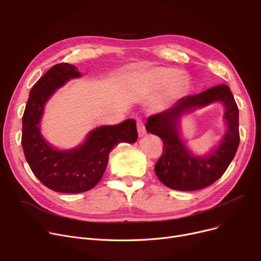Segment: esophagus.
<instances>
[{"label":"esophagus","mask_w":261,"mask_h":261,"mask_svg":"<svg viewBox=\"0 0 261 261\" xmlns=\"http://www.w3.org/2000/svg\"><path fill=\"white\" fill-rule=\"evenodd\" d=\"M136 128H138V132L140 136H143L146 134V128L143 122V119L141 117H136Z\"/></svg>","instance_id":"1"}]
</instances>
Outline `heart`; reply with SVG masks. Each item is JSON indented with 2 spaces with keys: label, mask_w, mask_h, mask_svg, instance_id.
Segmentation results:
<instances>
[{
  "label": "heart",
  "mask_w": 261,
  "mask_h": 261,
  "mask_svg": "<svg viewBox=\"0 0 261 261\" xmlns=\"http://www.w3.org/2000/svg\"><path fill=\"white\" fill-rule=\"evenodd\" d=\"M176 74V70L171 67H155L145 74V89L148 92L158 91L164 85L156 98L160 108L166 107L169 102L180 96L188 87V78L185 75Z\"/></svg>",
  "instance_id": "b5f03b06"
}]
</instances>
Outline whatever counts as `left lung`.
<instances>
[{
  "mask_svg": "<svg viewBox=\"0 0 261 261\" xmlns=\"http://www.w3.org/2000/svg\"><path fill=\"white\" fill-rule=\"evenodd\" d=\"M215 101H222L226 106L228 131L221 145L208 157H195L188 151L179 138L177 119L185 111ZM146 129L163 141V153L154 166L160 181L175 190H198L220 179L234 159L240 142L239 110L229 88L220 85L196 95L185 96L173 107L151 115L148 118Z\"/></svg>",
  "mask_w": 261,
  "mask_h": 261,
  "instance_id": "obj_1",
  "label": "left lung"
}]
</instances>
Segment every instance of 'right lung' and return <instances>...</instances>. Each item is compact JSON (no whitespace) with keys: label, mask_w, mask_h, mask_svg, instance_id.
I'll return each mask as SVG.
<instances>
[{"label":"right lung","mask_w":261,"mask_h":261,"mask_svg":"<svg viewBox=\"0 0 261 261\" xmlns=\"http://www.w3.org/2000/svg\"><path fill=\"white\" fill-rule=\"evenodd\" d=\"M79 76L75 65L62 62L51 66L31 90L22 117L21 143L32 171L47 188L63 194L92 189L100 181L114 146L121 142L132 144L138 139L135 120L127 119L93 130L84 145L70 151H59L43 140L39 123L44 103L55 90Z\"/></svg>","instance_id":"add662e5"}]
</instances>
